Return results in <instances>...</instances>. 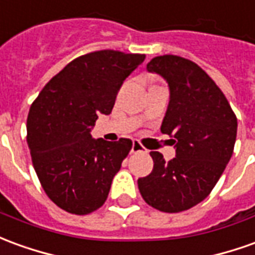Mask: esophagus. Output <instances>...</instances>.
<instances>
[{"label":"esophagus","mask_w":255,"mask_h":255,"mask_svg":"<svg viewBox=\"0 0 255 255\" xmlns=\"http://www.w3.org/2000/svg\"><path fill=\"white\" fill-rule=\"evenodd\" d=\"M131 152L132 153H138V152H146V149L142 146L139 140L133 139L132 140V147H131Z\"/></svg>","instance_id":"1"}]
</instances>
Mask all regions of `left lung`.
<instances>
[{
  "label": "left lung",
  "instance_id": "1",
  "mask_svg": "<svg viewBox=\"0 0 255 255\" xmlns=\"http://www.w3.org/2000/svg\"><path fill=\"white\" fill-rule=\"evenodd\" d=\"M146 67L170 87L160 129L174 138L177 156L165 161L161 153L150 152L153 171L138 179V188L153 208L181 213L203 202L218 182L232 157L238 119L224 92L195 62L163 55Z\"/></svg>",
  "mask_w": 255,
  "mask_h": 255
}]
</instances>
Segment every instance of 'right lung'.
I'll use <instances>...</instances> for the list:
<instances>
[{
  "mask_svg": "<svg viewBox=\"0 0 255 255\" xmlns=\"http://www.w3.org/2000/svg\"><path fill=\"white\" fill-rule=\"evenodd\" d=\"M145 60L113 49L78 56L42 88L27 116V143L42 189L77 215L103 206L132 147L127 138L92 139L98 116L110 115L123 81Z\"/></svg>",
  "mask_w": 255,
  "mask_h": 255,
  "instance_id": "1",
  "label": "right lung"
}]
</instances>
